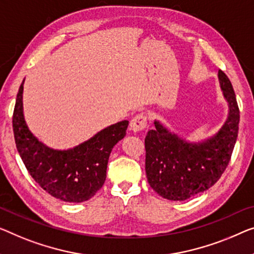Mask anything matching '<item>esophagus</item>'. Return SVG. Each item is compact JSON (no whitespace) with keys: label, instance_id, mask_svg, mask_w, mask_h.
I'll return each mask as SVG.
<instances>
[{"label":"esophagus","instance_id":"1","mask_svg":"<svg viewBox=\"0 0 254 254\" xmlns=\"http://www.w3.org/2000/svg\"><path fill=\"white\" fill-rule=\"evenodd\" d=\"M147 127V116L145 114L135 115L130 122V128L133 132H139L146 128Z\"/></svg>","mask_w":254,"mask_h":254}]
</instances>
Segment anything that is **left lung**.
Returning a JSON list of instances; mask_svg holds the SVG:
<instances>
[{"label": "left lung", "mask_w": 254, "mask_h": 254, "mask_svg": "<svg viewBox=\"0 0 254 254\" xmlns=\"http://www.w3.org/2000/svg\"><path fill=\"white\" fill-rule=\"evenodd\" d=\"M220 89L228 104V115L218 132L199 141H189L154 121L147 132L146 176L150 187L166 199L186 200L205 191L220 179L236 143L240 109L233 85L218 71Z\"/></svg>", "instance_id": "left-lung-1"}]
</instances>
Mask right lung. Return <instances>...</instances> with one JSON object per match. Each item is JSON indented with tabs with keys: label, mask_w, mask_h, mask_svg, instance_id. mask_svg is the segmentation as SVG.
<instances>
[{
	"label": "right lung",
	"mask_w": 254,
	"mask_h": 254,
	"mask_svg": "<svg viewBox=\"0 0 254 254\" xmlns=\"http://www.w3.org/2000/svg\"><path fill=\"white\" fill-rule=\"evenodd\" d=\"M22 81L14 106V141L22 162L33 179L45 191L64 202L81 203L103 187L109 155L127 134L124 120L100 130L93 137L68 149H55L40 141L25 121Z\"/></svg>",
	"instance_id": "1"
}]
</instances>
